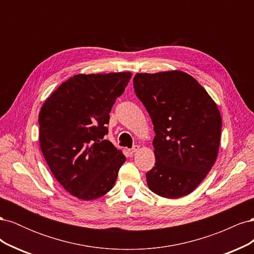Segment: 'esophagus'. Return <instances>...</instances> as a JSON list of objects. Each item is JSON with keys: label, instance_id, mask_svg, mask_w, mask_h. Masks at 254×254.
Instances as JSON below:
<instances>
[{"label": "esophagus", "instance_id": "obj_1", "mask_svg": "<svg viewBox=\"0 0 254 254\" xmlns=\"http://www.w3.org/2000/svg\"><path fill=\"white\" fill-rule=\"evenodd\" d=\"M139 148H140L139 145H134L131 149H129V153H130V155H133L134 152H136L137 150H139Z\"/></svg>", "mask_w": 254, "mask_h": 254}]
</instances>
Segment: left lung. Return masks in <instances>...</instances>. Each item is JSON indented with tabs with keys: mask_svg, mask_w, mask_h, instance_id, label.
I'll use <instances>...</instances> for the list:
<instances>
[{
	"mask_svg": "<svg viewBox=\"0 0 254 254\" xmlns=\"http://www.w3.org/2000/svg\"><path fill=\"white\" fill-rule=\"evenodd\" d=\"M133 88L156 133V163L146 173L149 190L164 198L189 195L217 158L221 117L216 104L181 71L137 73Z\"/></svg>",
	"mask_w": 254,
	"mask_h": 254,
	"instance_id": "obj_1",
	"label": "left lung"
}]
</instances>
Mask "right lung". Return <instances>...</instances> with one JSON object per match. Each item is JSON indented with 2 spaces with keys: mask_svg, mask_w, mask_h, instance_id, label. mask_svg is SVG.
<instances>
[{
  "mask_svg": "<svg viewBox=\"0 0 254 254\" xmlns=\"http://www.w3.org/2000/svg\"><path fill=\"white\" fill-rule=\"evenodd\" d=\"M130 78L129 72L75 75L53 92L39 113L44 159L64 190L82 200L108 193L126 160L104 136L112 106Z\"/></svg>",
  "mask_w": 254,
  "mask_h": 254,
  "instance_id": "right-lung-1",
  "label": "right lung"
}]
</instances>
